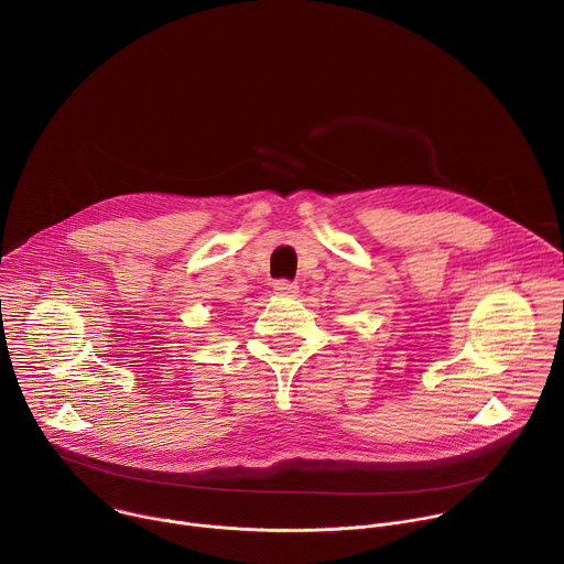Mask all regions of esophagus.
<instances>
[{"mask_svg": "<svg viewBox=\"0 0 564 564\" xmlns=\"http://www.w3.org/2000/svg\"><path fill=\"white\" fill-rule=\"evenodd\" d=\"M274 294L276 296H296L299 294V285L290 283V281H276L274 283Z\"/></svg>", "mask_w": 564, "mask_h": 564, "instance_id": "34e87169", "label": "esophagus"}]
</instances>
